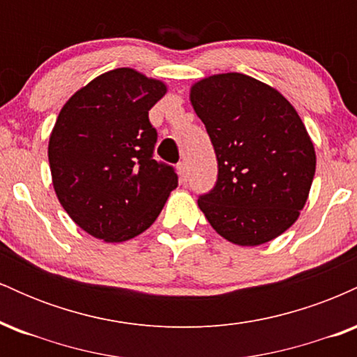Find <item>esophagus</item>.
I'll use <instances>...</instances> for the list:
<instances>
[{"label": "esophagus", "mask_w": 357, "mask_h": 357, "mask_svg": "<svg viewBox=\"0 0 357 357\" xmlns=\"http://www.w3.org/2000/svg\"><path fill=\"white\" fill-rule=\"evenodd\" d=\"M178 174H179V181L186 183L188 181V176H190V169H188L186 162H179L178 165Z\"/></svg>", "instance_id": "esophagus-1"}]
</instances>
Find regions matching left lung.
Here are the masks:
<instances>
[{
  "mask_svg": "<svg viewBox=\"0 0 357 357\" xmlns=\"http://www.w3.org/2000/svg\"><path fill=\"white\" fill-rule=\"evenodd\" d=\"M190 100L218 161L199 210L240 247L277 238L297 221L315 174L314 144L297 110L278 90L236 72L196 82Z\"/></svg>",
  "mask_w": 357,
  "mask_h": 357,
  "instance_id": "left-lung-1",
  "label": "left lung"
}]
</instances>
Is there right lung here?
Listing matches in <instances>:
<instances>
[{
	"label": "right lung",
	"mask_w": 357,
	"mask_h": 357,
	"mask_svg": "<svg viewBox=\"0 0 357 357\" xmlns=\"http://www.w3.org/2000/svg\"><path fill=\"white\" fill-rule=\"evenodd\" d=\"M166 90L134 68H116L61 107L48 142L52 181L89 235L107 243L141 235L178 186L173 166L153 158L158 132L149 110Z\"/></svg>",
	"instance_id": "right-lung-1"
}]
</instances>
